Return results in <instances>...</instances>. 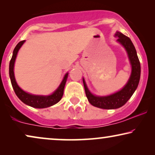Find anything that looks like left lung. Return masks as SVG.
<instances>
[{"instance_id": "obj_1", "label": "left lung", "mask_w": 155, "mask_h": 155, "mask_svg": "<svg viewBox=\"0 0 155 155\" xmlns=\"http://www.w3.org/2000/svg\"><path fill=\"white\" fill-rule=\"evenodd\" d=\"M115 37H118L117 41L120 42L127 51L129 60L132 65V73L128 83L121 90L107 97H97L91 94L83 79L84 90L89 102L94 107L100 109H114L124 106L136 90L140 78V63L137 57L136 50L130 38L118 31L116 33Z\"/></svg>"}]
</instances>
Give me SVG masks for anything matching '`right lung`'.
Returning <instances> with one entry per match:
<instances>
[{
  "instance_id": "obj_1",
  "label": "right lung",
  "mask_w": 155,
  "mask_h": 155,
  "mask_svg": "<svg viewBox=\"0 0 155 155\" xmlns=\"http://www.w3.org/2000/svg\"><path fill=\"white\" fill-rule=\"evenodd\" d=\"M25 40L21 41L17 44L13 51V54H12V58L10 61L9 65V75L10 78V81L13 90L15 94L19 99L25 103V104L30 106L31 107L37 108V109H42V108H46L51 106H53L58 103L62 98L63 94V90H64L65 84L66 82V80L68 73L65 74L64 78H63L62 82H61L58 88L52 94L48 95V96H39V95H33L28 94L23 91L20 87L18 85L15 81V78L14 76V63L15 61L17 54L20 48L24 44Z\"/></svg>"
}]
</instances>
